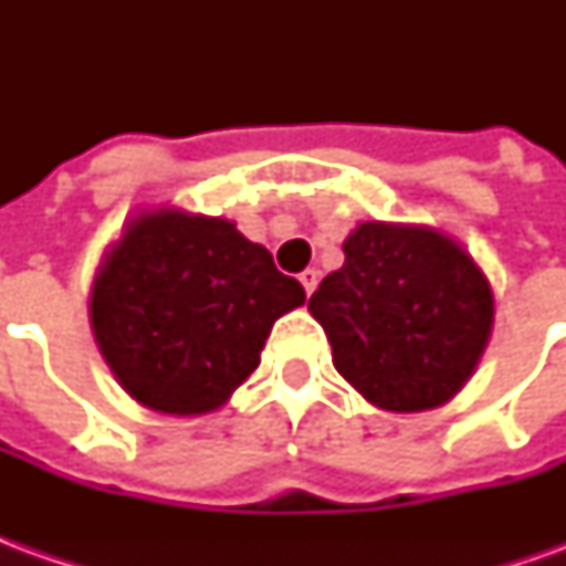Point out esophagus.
I'll return each mask as SVG.
<instances>
[{
	"label": "esophagus",
	"mask_w": 566,
	"mask_h": 566,
	"mask_svg": "<svg viewBox=\"0 0 566 566\" xmlns=\"http://www.w3.org/2000/svg\"><path fill=\"white\" fill-rule=\"evenodd\" d=\"M300 284L306 287V294L315 291V284H318V270H303L300 272Z\"/></svg>",
	"instance_id": "1"
}]
</instances>
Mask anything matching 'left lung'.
Here are the masks:
<instances>
[{
	"instance_id": "left-lung-1",
	"label": "left lung",
	"mask_w": 566,
	"mask_h": 566,
	"mask_svg": "<svg viewBox=\"0 0 566 566\" xmlns=\"http://www.w3.org/2000/svg\"><path fill=\"white\" fill-rule=\"evenodd\" d=\"M345 263L308 300L333 367L385 412L449 403L473 376L494 324L485 272L424 223H357Z\"/></svg>"
}]
</instances>
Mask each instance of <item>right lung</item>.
<instances>
[{
	"mask_svg": "<svg viewBox=\"0 0 566 566\" xmlns=\"http://www.w3.org/2000/svg\"><path fill=\"white\" fill-rule=\"evenodd\" d=\"M303 284L227 218L150 209L108 245L91 327L120 388L163 416H206L258 369L272 324Z\"/></svg>",
	"mask_w": 566,
	"mask_h": 566,
	"instance_id": "1",
	"label": "right lung"
}]
</instances>
